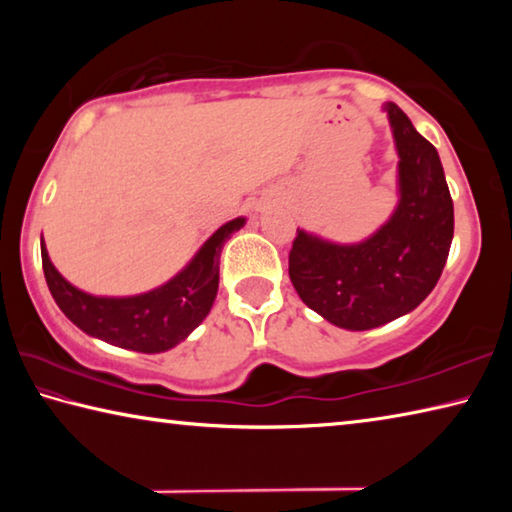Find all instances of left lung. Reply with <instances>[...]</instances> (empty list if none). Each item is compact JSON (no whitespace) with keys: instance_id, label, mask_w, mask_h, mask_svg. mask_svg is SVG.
Returning <instances> with one entry per match:
<instances>
[{"instance_id":"left-lung-1","label":"left lung","mask_w":512,"mask_h":512,"mask_svg":"<svg viewBox=\"0 0 512 512\" xmlns=\"http://www.w3.org/2000/svg\"><path fill=\"white\" fill-rule=\"evenodd\" d=\"M397 151V205L357 244L300 230L289 277L300 300L329 323L363 332L409 314L436 287L454 239V203L433 144L384 103Z\"/></svg>"}]
</instances>
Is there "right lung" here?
<instances>
[{
	"instance_id": "right-lung-1",
	"label": "right lung",
	"mask_w": 512,
	"mask_h": 512,
	"mask_svg": "<svg viewBox=\"0 0 512 512\" xmlns=\"http://www.w3.org/2000/svg\"><path fill=\"white\" fill-rule=\"evenodd\" d=\"M244 223L246 216L223 223L183 271L137 296H92L74 287L51 264L40 237L47 287L60 311L92 339L144 354L167 352L183 343L210 314L219 291L221 250L232 232L244 228Z\"/></svg>"
}]
</instances>
